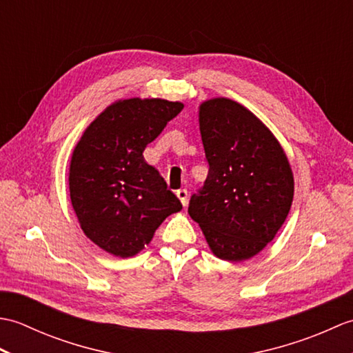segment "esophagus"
Wrapping results in <instances>:
<instances>
[{
	"label": "esophagus",
	"mask_w": 353,
	"mask_h": 353,
	"mask_svg": "<svg viewBox=\"0 0 353 353\" xmlns=\"http://www.w3.org/2000/svg\"><path fill=\"white\" fill-rule=\"evenodd\" d=\"M176 196H177V199L181 200V203L185 206L186 203H188V191L186 190H183V188H181V190H177L176 191Z\"/></svg>",
	"instance_id": "34e87169"
}]
</instances>
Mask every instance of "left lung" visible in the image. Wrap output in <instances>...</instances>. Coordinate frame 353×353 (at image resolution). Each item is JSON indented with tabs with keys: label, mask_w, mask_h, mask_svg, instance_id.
Returning <instances> with one entry per match:
<instances>
[{
	"label": "left lung",
	"mask_w": 353,
	"mask_h": 353,
	"mask_svg": "<svg viewBox=\"0 0 353 353\" xmlns=\"http://www.w3.org/2000/svg\"><path fill=\"white\" fill-rule=\"evenodd\" d=\"M209 163L188 214L216 258L245 261L276 236L294 196V179L279 141L249 109L229 99L200 104Z\"/></svg>",
	"instance_id": "obj_1"
}]
</instances>
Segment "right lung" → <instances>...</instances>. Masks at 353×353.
I'll use <instances>...</instances> for the list:
<instances>
[{"instance_id":"right-lung-1","label":"right lung","mask_w":353,"mask_h":353,"mask_svg":"<svg viewBox=\"0 0 353 353\" xmlns=\"http://www.w3.org/2000/svg\"><path fill=\"white\" fill-rule=\"evenodd\" d=\"M162 99L119 100L88 125L72 152L70 196L85 235L110 254L130 258L182 203L144 159L145 147L181 114Z\"/></svg>"}]
</instances>
